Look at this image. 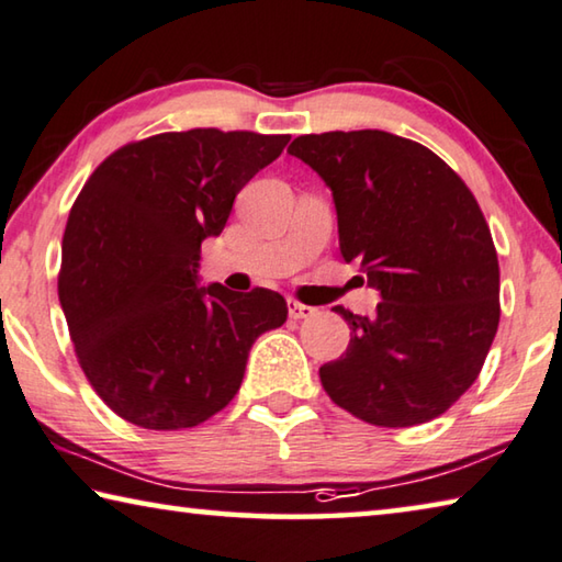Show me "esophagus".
<instances>
[{"instance_id":"34e87169","label":"esophagus","mask_w":562,"mask_h":562,"mask_svg":"<svg viewBox=\"0 0 562 562\" xmlns=\"http://www.w3.org/2000/svg\"><path fill=\"white\" fill-rule=\"evenodd\" d=\"M288 310H290V317L292 319H307V317H313L317 313L315 307L302 305V302H297V300H290L288 302Z\"/></svg>"}]
</instances>
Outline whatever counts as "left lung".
<instances>
[{
    "mask_svg": "<svg viewBox=\"0 0 562 562\" xmlns=\"http://www.w3.org/2000/svg\"><path fill=\"white\" fill-rule=\"evenodd\" d=\"M288 153L329 187L345 262L382 300L372 317L335 307L350 345L319 368L325 393L380 427L442 415L501 323V267L473 192L420 142L382 130L302 135Z\"/></svg>",
    "mask_w": 562,
    "mask_h": 562,
    "instance_id": "left-lung-1",
    "label": "left lung"
}]
</instances>
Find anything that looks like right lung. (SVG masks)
<instances>
[{
	"mask_svg": "<svg viewBox=\"0 0 562 562\" xmlns=\"http://www.w3.org/2000/svg\"><path fill=\"white\" fill-rule=\"evenodd\" d=\"M290 135L190 130L124 145L94 169L61 239L59 305L106 405L182 430L237 395L249 347L288 319L272 290L200 284V247Z\"/></svg>",
	"mask_w": 562,
	"mask_h": 562,
	"instance_id": "right-lung-1",
	"label": "right lung"
}]
</instances>
